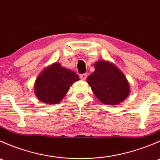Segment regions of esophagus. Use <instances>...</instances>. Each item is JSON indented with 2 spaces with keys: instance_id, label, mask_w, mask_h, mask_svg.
Wrapping results in <instances>:
<instances>
[{
  "instance_id": "esophagus-1",
  "label": "esophagus",
  "mask_w": 160,
  "mask_h": 160,
  "mask_svg": "<svg viewBox=\"0 0 160 160\" xmlns=\"http://www.w3.org/2000/svg\"><path fill=\"white\" fill-rule=\"evenodd\" d=\"M80 79H81L82 80H85L87 79V77H88V74L83 73V74H81V75L80 76Z\"/></svg>"
}]
</instances>
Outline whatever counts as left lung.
I'll return each mask as SVG.
<instances>
[{"label":"left lung","instance_id":"8db88e82","mask_svg":"<svg viewBox=\"0 0 160 160\" xmlns=\"http://www.w3.org/2000/svg\"><path fill=\"white\" fill-rule=\"evenodd\" d=\"M94 72L87 81L101 103L107 105L120 104L129 95V83L115 65L105 60L94 63Z\"/></svg>","mask_w":160,"mask_h":160}]
</instances>
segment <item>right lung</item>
I'll return each mask as SVG.
<instances>
[{
    "mask_svg": "<svg viewBox=\"0 0 160 160\" xmlns=\"http://www.w3.org/2000/svg\"><path fill=\"white\" fill-rule=\"evenodd\" d=\"M79 80L76 72L55 62L39 74L35 80L34 90L42 102L58 104L70 90V86Z\"/></svg>",
    "mask_w": 160,
    "mask_h": 160,
    "instance_id": "right-lung-1",
    "label": "right lung"
}]
</instances>
